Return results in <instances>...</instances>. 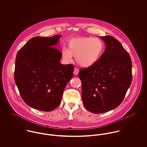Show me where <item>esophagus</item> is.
I'll use <instances>...</instances> for the list:
<instances>
[{
  "mask_svg": "<svg viewBox=\"0 0 147 147\" xmlns=\"http://www.w3.org/2000/svg\"><path fill=\"white\" fill-rule=\"evenodd\" d=\"M78 74H79V69H78V68H75L74 69V74L75 75H78Z\"/></svg>",
  "mask_w": 147,
  "mask_h": 147,
  "instance_id": "34e87169",
  "label": "esophagus"
}]
</instances>
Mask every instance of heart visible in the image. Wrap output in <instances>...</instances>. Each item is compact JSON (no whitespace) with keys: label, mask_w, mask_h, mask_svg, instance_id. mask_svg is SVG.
Here are the masks:
<instances>
[{"label":"heart","mask_w":147,"mask_h":147,"mask_svg":"<svg viewBox=\"0 0 147 147\" xmlns=\"http://www.w3.org/2000/svg\"><path fill=\"white\" fill-rule=\"evenodd\" d=\"M104 50V44L100 39L80 37L71 39L67 43V49H62L61 55L66 62H71L74 56L79 65L89 68L98 61Z\"/></svg>","instance_id":"b5f03b06"}]
</instances>
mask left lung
I'll return each instance as SVG.
<instances>
[{
    "instance_id": "left-lung-1",
    "label": "left lung",
    "mask_w": 147,
    "mask_h": 147,
    "mask_svg": "<svg viewBox=\"0 0 147 147\" xmlns=\"http://www.w3.org/2000/svg\"><path fill=\"white\" fill-rule=\"evenodd\" d=\"M106 47L98 61L81 69L82 100L85 108L100 114L117 107L132 82L131 58L121 43L111 36L100 37Z\"/></svg>"
}]
</instances>
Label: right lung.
I'll list each match as a JSON object with an SVG mask.
<instances>
[{"label": "right lung", "instance_id": "right-lung-1", "mask_svg": "<svg viewBox=\"0 0 147 147\" xmlns=\"http://www.w3.org/2000/svg\"><path fill=\"white\" fill-rule=\"evenodd\" d=\"M61 36L34 37L17 53L15 82L21 98L31 107L44 111L54 110L73 77L74 65L60 62L61 52L56 46Z\"/></svg>", "mask_w": 147, "mask_h": 147}]
</instances>
